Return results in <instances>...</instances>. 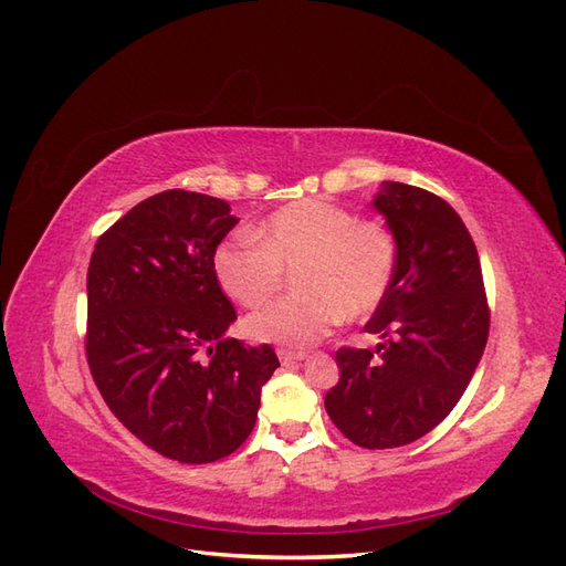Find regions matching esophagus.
Here are the masks:
<instances>
[{"label": "esophagus", "instance_id": "34e87169", "mask_svg": "<svg viewBox=\"0 0 566 566\" xmlns=\"http://www.w3.org/2000/svg\"><path fill=\"white\" fill-rule=\"evenodd\" d=\"M279 358H281V364L283 366H287V364H297V361H302V358H306V354L304 352H297V349H287V347H279Z\"/></svg>", "mask_w": 566, "mask_h": 566}]
</instances>
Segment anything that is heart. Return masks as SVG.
<instances>
[{"mask_svg": "<svg viewBox=\"0 0 566 566\" xmlns=\"http://www.w3.org/2000/svg\"><path fill=\"white\" fill-rule=\"evenodd\" d=\"M214 273L224 293L260 306L295 271V295L254 312L245 328L254 339L306 347L342 318L373 314L397 276L399 241L378 219H358L345 205L304 198L271 212L254 238L217 245Z\"/></svg>", "mask_w": 566, "mask_h": 566, "instance_id": "obj_1", "label": "heart"}]
</instances>
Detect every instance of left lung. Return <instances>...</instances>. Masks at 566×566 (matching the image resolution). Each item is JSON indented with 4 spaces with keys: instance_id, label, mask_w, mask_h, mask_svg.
Wrapping results in <instances>:
<instances>
[{
    "instance_id": "1",
    "label": "left lung",
    "mask_w": 566,
    "mask_h": 566,
    "mask_svg": "<svg viewBox=\"0 0 566 566\" xmlns=\"http://www.w3.org/2000/svg\"><path fill=\"white\" fill-rule=\"evenodd\" d=\"M399 241L387 297L366 323L382 342L337 349L339 382L325 410L356 447L397 449L424 437L468 389L489 337L482 264L447 200L418 186L382 184L373 200Z\"/></svg>"
}]
</instances>
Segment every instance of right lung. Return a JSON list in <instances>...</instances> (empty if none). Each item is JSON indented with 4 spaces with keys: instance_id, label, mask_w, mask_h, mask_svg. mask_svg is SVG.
Instances as JSON below:
<instances>
[{
    "instance_id": "obj_1",
    "label": "right lung",
    "mask_w": 566,
    "mask_h": 566,
    "mask_svg": "<svg viewBox=\"0 0 566 566\" xmlns=\"http://www.w3.org/2000/svg\"><path fill=\"white\" fill-rule=\"evenodd\" d=\"M238 224L229 202L163 191L98 238L87 271V364L113 416L148 449L188 465L250 437L281 364L269 345L224 337L235 310L212 256Z\"/></svg>"
}]
</instances>
